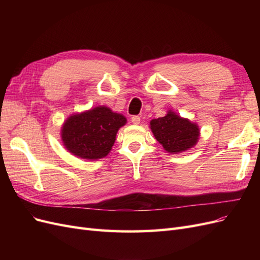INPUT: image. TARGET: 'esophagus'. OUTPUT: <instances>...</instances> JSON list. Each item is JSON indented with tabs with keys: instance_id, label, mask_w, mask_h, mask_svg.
<instances>
[{
	"instance_id": "esophagus-1",
	"label": "esophagus",
	"mask_w": 260,
	"mask_h": 260,
	"mask_svg": "<svg viewBox=\"0 0 260 260\" xmlns=\"http://www.w3.org/2000/svg\"><path fill=\"white\" fill-rule=\"evenodd\" d=\"M140 121H141V118L139 116H132L131 117V122L133 124H139Z\"/></svg>"
}]
</instances>
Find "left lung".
Segmentation results:
<instances>
[{"label":"left lung","instance_id":"left-lung-1","mask_svg":"<svg viewBox=\"0 0 260 260\" xmlns=\"http://www.w3.org/2000/svg\"><path fill=\"white\" fill-rule=\"evenodd\" d=\"M151 129L156 140L169 153H179L193 147L199 140L198 124L169 112L165 117L151 121Z\"/></svg>","mask_w":260,"mask_h":260}]
</instances>
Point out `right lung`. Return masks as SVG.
Here are the masks:
<instances>
[{
	"mask_svg": "<svg viewBox=\"0 0 260 260\" xmlns=\"http://www.w3.org/2000/svg\"><path fill=\"white\" fill-rule=\"evenodd\" d=\"M127 119L105 106L70 116L61 129V139L70 153L84 159H99L111 151L116 133Z\"/></svg>",
	"mask_w": 260,
	"mask_h": 260,
	"instance_id": "right-lung-1",
	"label": "right lung"
}]
</instances>
